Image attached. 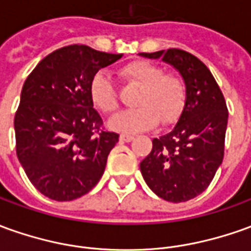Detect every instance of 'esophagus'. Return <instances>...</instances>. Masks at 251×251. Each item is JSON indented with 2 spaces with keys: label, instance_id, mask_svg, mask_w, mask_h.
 <instances>
[{
  "label": "esophagus",
  "instance_id": "obj_1",
  "mask_svg": "<svg viewBox=\"0 0 251 251\" xmlns=\"http://www.w3.org/2000/svg\"><path fill=\"white\" fill-rule=\"evenodd\" d=\"M134 139V135H131V134H120V141L122 142H131Z\"/></svg>",
  "mask_w": 251,
  "mask_h": 251
}]
</instances>
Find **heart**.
Returning <instances> with one entry per match:
<instances>
[{
	"instance_id": "b5f03b06",
	"label": "heart",
	"mask_w": 251,
	"mask_h": 251,
	"mask_svg": "<svg viewBox=\"0 0 251 251\" xmlns=\"http://www.w3.org/2000/svg\"><path fill=\"white\" fill-rule=\"evenodd\" d=\"M119 75L129 86L139 87L135 98L136 109L126 110L113 117L109 126L124 134H138L151 129L161 120L162 126L175 123L184 110L187 101L186 84L179 76L165 74L155 64L136 60L119 70ZM91 102L102 113H115L119 108V97L112 80L98 72L90 82Z\"/></svg>"
}]
</instances>
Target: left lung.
<instances>
[{"mask_svg": "<svg viewBox=\"0 0 251 251\" xmlns=\"http://www.w3.org/2000/svg\"><path fill=\"white\" fill-rule=\"evenodd\" d=\"M160 58L180 72L187 101L171 132L153 139V149L141 162L151 191L169 202H186L205 191L224 157L228 109L209 68L181 49L141 53Z\"/></svg>", "mask_w": 251, "mask_h": 251, "instance_id": "obj_1", "label": "left lung"}]
</instances>
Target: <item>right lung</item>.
<instances>
[{
	"label": "right lung",
	"instance_id": "1",
	"mask_svg": "<svg viewBox=\"0 0 251 251\" xmlns=\"http://www.w3.org/2000/svg\"><path fill=\"white\" fill-rule=\"evenodd\" d=\"M122 56L86 45L64 46L24 82L15 115L16 154L34 187L50 200H76L103 175L119 134L105 128L93 108L90 82Z\"/></svg>",
	"mask_w": 251,
	"mask_h": 251
}]
</instances>
